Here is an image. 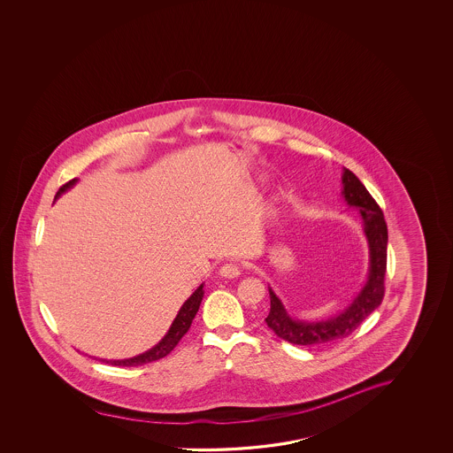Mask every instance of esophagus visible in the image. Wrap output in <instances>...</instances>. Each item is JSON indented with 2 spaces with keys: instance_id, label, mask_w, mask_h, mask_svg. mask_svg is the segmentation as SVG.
Here are the masks:
<instances>
[{
  "instance_id": "obj_1",
  "label": "esophagus",
  "mask_w": 453,
  "mask_h": 453,
  "mask_svg": "<svg viewBox=\"0 0 453 453\" xmlns=\"http://www.w3.org/2000/svg\"><path fill=\"white\" fill-rule=\"evenodd\" d=\"M219 274L223 278H237L240 274V268L235 264H224L223 267L219 268Z\"/></svg>"
}]
</instances>
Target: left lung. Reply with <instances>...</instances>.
Returning a JSON list of instances; mask_svg holds the SVG:
<instances>
[{"instance_id": "obj_1", "label": "left lung", "mask_w": 453, "mask_h": 453, "mask_svg": "<svg viewBox=\"0 0 453 453\" xmlns=\"http://www.w3.org/2000/svg\"><path fill=\"white\" fill-rule=\"evenodd\" d=\"M342 199L349 207L356 208L362 218V230L370 250L366 281L342 311L319 320L298 319L290 316L280 297L268 286L270 312L265 322L284 342L298 346H314L342 340L352 334L382 303L388 242L386 219L364 183L346 167L342 169Z\"/></svg>"}]
</instances>
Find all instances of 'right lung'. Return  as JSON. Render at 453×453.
I'll return each instance as SVG.
<instances>
[{"label":"right lung","instance_id":"add662e5","mask_svg":"<svg viewBox=\"0 0 453 453\" xmlns=\"http://www.w3.org/2000/svg\"><path fill=\"white\" fill-rule=\"evenodd\" d=\"M77 181H79L77 179L71 180V181H67L66 185L61 186L60 191L55 196V199H58L61 194L69 191L73 186H75ZM202 298H203V282H202L197 289L194 290L191 297L188 298L185 303L181 304L179 314L175 316V319L172 322V326H169L167 334H164L163 338H161V342L155 344L149 350H145L143 354L131 357V358H123V360H105V358H99V360H103L105 364L115 365V366H139V365L156 362V360L163 358L167 354H171L172 349L179 344L180 340L183 338V334L189 330V326L193 324V319L196 318L197 311H199Z\"/></svg>","mask_w":453,"mask_h":453}]
</instances>
